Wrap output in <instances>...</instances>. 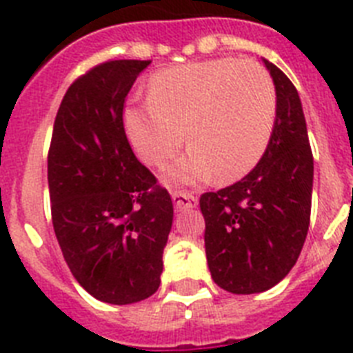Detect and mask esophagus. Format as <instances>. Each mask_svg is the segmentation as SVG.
I'll list each match as a JSON object with an SVG mask.
<instances>
[{"label":"esophagus","mask_w":353,"mask_h":353,"mask_svg":"<svg viewBox=\"0 0 353 353\" xmlns=\"http://www.w3.org/2000/svg\"><path fill=\"white\" fill-rule=\"evenodd\" d=\"M171 196H173L174 200V208H176V211H185V209L196 208L198 198L194 196L193 193H189V191H173Z\"/></svg>","instance_id":"obj_1"}]
</instances>
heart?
<instances>
[{
    "label": "heart",
    "instance_id": "1",
    "mask_svg": "<svg viewBox=\"0 0 353 353\" xmlns=\"http://www.w3.org/2000/svg\"><path fill=\"white\" fill-rule=\"evenodd\" d=\"M148 103L124 110L137 155L160 165L185 141L188 153L168 165L173 180L203 182L245 176L263 157L276 121V88L250 59H211L153 75Z\"/></svg>",
    "mask_w": 353,
    "mask_h": 353
}]
</instances>
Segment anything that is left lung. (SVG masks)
I'll list each match as a JSON object with an SVG mask.
<instances>
[{
    "label": "left lung",
    "instance_id": "obj_1",
    "mask_svg": "<svg viewBox=\"0 0 353 353\" xmlns=\"http://www.w3.org/2000/svg\"><path fill=\"white\" fill-rule=\"evenodd\" d=\"M276 121L258 165L240 182L200 196L205 256L218 287L256 294L278 285L299 258L312 208L314 157L292 81L265 61Z\"/></svg>",
    "mask_w": 353,
    "mask_h": 353
}]
</instances>
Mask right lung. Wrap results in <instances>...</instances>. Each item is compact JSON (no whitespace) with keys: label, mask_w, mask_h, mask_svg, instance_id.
Returning <instances> with one entry per match:
<instances>
[{"label":"right lung","mask_w":353,"mask_h":353,"mask_svg":"<svg viewBox=\"0 0 353 353\" xmlns=\"http://www.w3.org/2000/svg\"><path fill=\"white\" fill-rule=\"evenodd\" d=\"M150 63L106 61L75 79L48 150L52 223L66 265L86 292L112 305L157 292L173 223L170 193L139 162L122 121Z\"/></svg>","instance_id":"1"}]
</instances>
